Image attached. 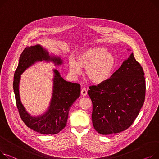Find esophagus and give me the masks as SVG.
I'll list each match as a JSON object with an SVG mask.
<instances>
[{"label": "esophagus", "mask_w": 159, "mask_h": 159, "mask_svg": "<svg viewBox=\"0 0 159 159\" xmlns=\"http://www.w3.org/2000/svg\"><path fill=\"white\" fill-rule=\"evenodd\" d=\"M87 94H88V92H87V90H86V88H82L81 89V94H82V96L86 97V95H87Z\"/></svg>", "instance_id": "obj_1"}]
</instances>
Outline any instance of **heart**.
<instances>
[{
    "instance_id": "obj_1",
    "label": "heart",
    "mask_w": 159,
    "mask_h": 159,
    "mask_svg": "<svg viewBox=\"0 0 159 159\" xmlns=\"http://www.w3.org/2000/svg\"><path fill=\"white\" fill-rule=\"evenodd\" d=\"M77 60L69 58L68 65L74 75L80 73L81 68L85 70L86 78L92 83L101 84L111 77L116 65L114 56L102 47H92L80 52Z\"/></svg>"
}]
</instances>
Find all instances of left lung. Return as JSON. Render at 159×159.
Here are the masks:
<instances>
[{
  "label": "left lung",
  "instance_id": "left-lung-1",
  "mask_svg": "<svg viewBox=\"0 0 159 159\" xmlns=\"http://www.w3.org/2000/svg\"><path fill=\"white\" fill-rule=\"evenodd\" d=\"M144 75L142 66L132 53L107 81L89 86L92 122L97 132L102 135L116 134L132 125L145 99Z\"/></svg>",
  "mask_w": 159,
  "mask_h": 159
}]
</instances>
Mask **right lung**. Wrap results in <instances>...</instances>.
Returning a JSON list of instances; mask_svg holds the SVG:
<instances>
[{"mask_svg": "<svg viewBox=\"0 0 159 159\" xmlns=\"http://www.w3.org/2000/svg\"><path fill=\"white\" fill-rule=\"evenodd\" d=\"M52 61L56 65H61L60 57H52L39 45L26 47L20 56L18 67L13 80V90L19 114L27 127L41 134H56L64 129L68 120L69 110L80 94V86L77 83L66 81L57 70H54L52 97L47 111L41 116L33 117L25 111L20 101L19 83L20 75L27 68L36 62Z\"/></svg>", "mask_w": 159, "mask_h": 159, "instance_id": "1", "label": "right lung"}]
</instances>
